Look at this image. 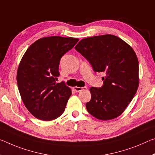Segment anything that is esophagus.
<instances>
[{"label": "esophagus", "mask_w": 155, "mask_h": 155, "mask_svg": "<svg viewBox=\"0 0 155 155\" xmlns=\"http://www.w3.org/2000/svg\"><path fill=\"white\" fill-rule=\"evenodd\" d=\"M74 90L76 92H80V91L83 90H87V87H74Z\"/></svg>", "instance_id": "esophagus-1"}]
</instances>
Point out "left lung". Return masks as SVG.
Wrapping results in <instances>:
<instances>
[{"instance_id": "obj_1", "label": "left lung", "mask_w": 155, "mask_h": 155, "mask_svg": "<svg viewBox=\"0 0 155 155\" xmlns=\"http://www.w3.org/2000/svg\"><path fill=\"white\" fill-rule=\"evenodd\" d=\"M95 72H104V84L90 89L88 112L98 119L110 120L121 115L139 86V62L134 51L111 34L83 38L75 47Z\"/></svg>"}]
</instances>
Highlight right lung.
I'll return each instance as SVG.
<instances>
[{"label":"right lung","mask_w":155,"mask_h":155,"mask_svg":"<svg viewBox=\"0 0 155 155\" xmlns=\"http://www.w3.org/2000/svg\"><path fill=\"white\" fill-rule=\"evenodd\" d=\"M78 41L61 36L40 38L22 58L17 71L18 90L27 109L37 119L51 121L64 112L72 91L56 81L61 57Z\"/></svg>","instance_id":"obj_1"}]
</instances>
